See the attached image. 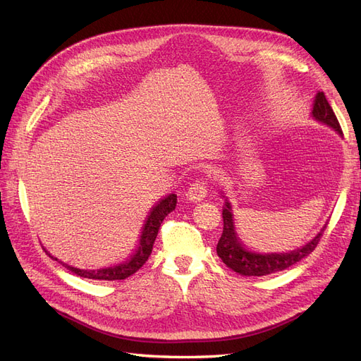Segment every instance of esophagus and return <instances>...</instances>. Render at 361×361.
I'll list each match as a JSON object with an SVG mask.
<instances>
[{
  "mask_svg": "<svg viewBox=\"0 0 361 361\" xmlns=\"http://www.w3.org/2000/svg\"><path fill=\"white\" fill-rule=\"evenodd\" d=\"M206 194H207L206 183L202 179H199V180H195L190 187V190L187 192V197H188L190 202L197 203V202H202L206 197Z\"/></svg>",
  "mask_w": 361,
  "mask_h": 361,
  "instance_id": "1",
  "label": "esophagus"
}]
</instances>
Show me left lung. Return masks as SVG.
I'll return each instance as SVG.
<instances>
[{
	"instance_id": "obj_1",
	"label": "left lung",
	"mask_w": 361,
	"mask_h": 361,
	"mask_svg": "<svg viewBox=\"0 0 361 361\" xmlns=\"http://www.w3.org/2000/svg\"><path fill=\"white\" fill-rule=\"evenodd\" d=\"M310 116L313 120H316V122L334 129L336 133L342 137L341 125H338L334 111L331 110V106L329 101L325 99V94L322 92L316 93ZM221 199L224 200V207H223L224 227H223L220 241L216 244V255L228 268H232L235 272H239L241 276H248V277L268 276L295 265L297 262L302 260L305 256H309L312 253L314 247L318 245L319 239L326 227L325 224L321 231L313 236V239H310V241L307 244H304L302 247H298L290 251L262 253V251H255L248 248L241 241V238H239L236 233L232 203L228 202L224 191H221Z\"/></svg>"
}]
</instances>
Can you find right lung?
<instances>
[{
    "label": "right lung",
    "instance_id": "add662e5",
    "mask_svg": "<svg viewBox=\"0 0 361 361\" xmlns=\"http://www.w3.org/2000/svg\"><path fill=\"white\" fill-rule=\"evenodd\" d=\"M176 202H178L176 194H169L167 197H164L154 207H152V211L143 226V231H141L140 244L135 250V253L130 256L129 260L123 262V264L108 267V268H99V269H81V268H75L68 264H63V262H61V265L64 268H68L76 276L84 277V279H93V280H108V281L123 280L129 276H133L134 272H137L141 267L146 264V260L149 259V256L152 253V248H154V243L157 239L159 226L164 221V218L174 211V207H176ZM43 250L47 251V248H43ZM47 255L51 259L60 262L57 257L51 256L48 251H47Z\"/></svg>",
    "mask_w": 361,
    "mask_h": 361
}]
</instances>
